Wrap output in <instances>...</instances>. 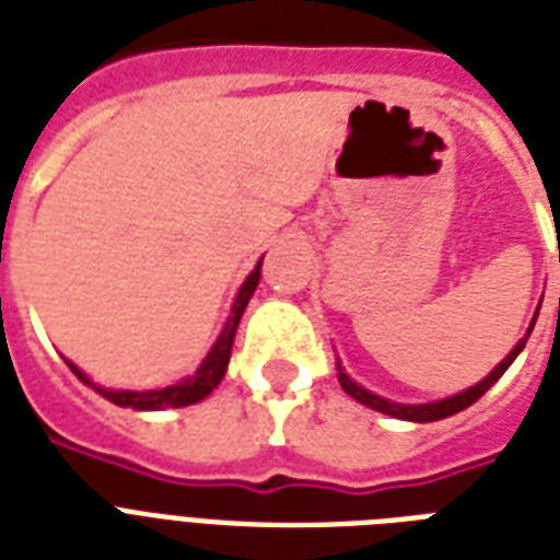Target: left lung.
<instances>
[{
    "mask_svg": "<svg viewBox=\"0 0 560 560\" xmlns=\"http://www.w3.org/2000/svg\"><path fill=\"white\" fill-rule=\"evenodd\" d=\"M538 311H540V305H538ZM538 311H535V316H532V325L526 328V337H523V340L517 342V346H514V349L509 351V354H505V358L500 360V363H497V366L486 374V377H482V381L474 383L470 389L459 392V395H451V398L430 400V404H398V400L381 398V395H374V392L363 389L360 383L351 381L340 363H337V377H340V386L349 392L351 398L360 400L363 407L377 409V412H383V416L400 418V421H418V424H427V421H442V418L456 416V412H462V409H468L470 404H477V400L482 398V395H486V392L491 389L497 381H500V377H503L505 369L512 366L514 360H517V354L523 351V346H526V340H529L532 328H535V319H538Z\"/></svg>",
    "mask_w": 560,
    "mask_h": 560,
    "instance_id": "1",
    "label": "left lung"
}]
</instances>
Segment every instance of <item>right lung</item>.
Instances as JSON below:
<instances>
[{
  "instance_id": "obj_1",
  "label": "right lung",
  "mask_w": 560,
  "mask_h": 560,
  "mask_svg": "<svg viewBox=\"0 0 560 560\" xmlns=\"http://www.w3.org/2000/svg\"><path fill=\"white\" fill-rule=\"evenodd\" d=\"M264 261V258H261ZM261 261L255 264V270L246 276V281L237 290L235 302H232V314H229L226 325H223V331L214 340V346L209 349V354L202 358V363L197 366V372L183 377V381L171 383L165 389H107V386H98V383H92V377L81 372V369L74 366L72 360H66L69 369L78 374V381H83L86 386L104 395L107 400H113L116 407H130L139 409V412H153V409H177V407H191L197 400H202L206 395H211V389H218V383L223 381V374H226L229 358H232V342H235V331L237 323H241V316H244L246 305H249V299H253L255 288H258V279H261Z\"/></svg>"
}]
</instances>
